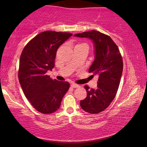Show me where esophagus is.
<instances>
[{"instance_id": "34e87169", "label": "esophagus", "mask_w": 147, "mask_h": 147, "mask_svg": "<svg viewBox=\"0 0 147 147\" xmlns=\"http://www.w3.org/2000/svg\"><path fill=\"white\" fill-rule=\"evenodd\" d=\"M71 86L72 88H79L80 86L78 85V84H76L75 83H71Z\"/></svg>"}]
</instances>
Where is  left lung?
<instances>
[{
    "instance_id": "obj_1",
    "label": "left lung",
    "mask_w": 147,
    "mask_h": 147,
    "mask_svg": "<svg viewBox=\"0 0 147 147\" xmlns=\"http://www.w3.org/2000/svg\"><path fill=\"white\" fill-rule=\"evenodd\" d=\"M74 36L88 38L93 43L95 55L89 72L98 76V86L96 89L85 86L87 97L80 101V106L88 113H99L108 107L118 91L123 70L121 54L113 40L99 31L84 32Z\"/></svg>"
}]
</instances>
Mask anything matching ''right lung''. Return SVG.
I'll list each match as a JSON object with an SVG mask.
<instances>
[{"mask_svg":"<svg viewBox=\"0 0 147 147\" xmlns=\"http://www.w3.org/2000/svg\"><path fill=\"white\" fill-rule=\"evenodd\" d=\"M71 35L69 33L42 32L22 51L18 74L20 84L26 98L41 113L51 114L59 109L69 88L68 82L52 80L47 72L55 66L58 48Z\"/></svg>","mask_w":147,"mask_h":147,"instance_id":"1","label":"right lung"}]
</instances>
